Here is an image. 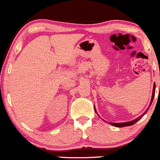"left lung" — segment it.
<instances>
[{
	"mask_svg": "<svg viewBox=\"0 0 160 160\" xmlns=\"http://www.w3.org/2000/svg\"><path fill=\"white\" fill-rule=\"evenodd\" d=\"M155 90H156V85H155V83H154V85H153V88H152V97H151V101H150V103H149V106L148 109H147V111H146L145 112H144V114H142L141 115V116H140V117H139V118H136V119L133 120V121H128V122H123V123H109V124L113 125V126L117 127V128H123V127L131 126V125H133V124H134L135 123H137V122L139 120L141 119V118H142V117H143V115H144V114H146V113H147V111H148V110H149V107H150L151 104H152V100H153L154 95H155ZM94 111H95V112L97 113V111H96V110H95V109H94ZM98 116H99V115H98ZM103 121H104V120H103Z\"/></svg>",
	"mask_w": 160,
	"mask_h": 160,
	"instance_id": "8db88e82",
	"label": "left lung"
}]
</instances>
